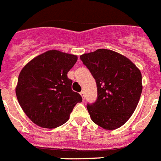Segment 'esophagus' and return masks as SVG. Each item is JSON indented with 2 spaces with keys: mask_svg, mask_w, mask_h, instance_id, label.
Listing matches in <instances>:
<instances>
[{
  "mask_svg": "<svg viewBox=\"0 0 161 161\" xmlns=\"http://www.w3.org/2000/svg\"><path fill=\"white\" fill-rule=\"evenodd\" d=\"M80 95H81L82 99L85 100V92H84V91H81V92H80Z\"/></svg>",
  "mask_w": 161,
  "mask_h": 161,
  "instance_id": "1",
  "label": "esophagus"
}]
</instances>
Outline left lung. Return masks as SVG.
<instances>
[{
	"label": "left lung",
	"mask_w": 161,
	"mask_h": 161,
	"mask_svg": "<svg viewBox=\"0 0 161 161\" xmlns=\"http://www.w3.org/2000/svg\"><path fill=\"white\" fill-rule=\"evenodd\" d=\"M80 58L97 84V100L87 104L91 120L105 130L120 128L138 106L142 90L141 71L129 58L110 49H97Z\"/></svg>",
	"instance_id": "8db88e82"
}]
</instances>
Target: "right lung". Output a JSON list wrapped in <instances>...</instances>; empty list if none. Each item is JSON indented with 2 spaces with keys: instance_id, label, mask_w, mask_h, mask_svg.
I'll use <instances>...</instances> for the list:
<instances>
[{
  "instance_id": "add662e5",
  "label": "right lung",
  "mask_w": 161,
  "mask_h": 161,
  "mask_svg": "<svg viewBox=\"0 0 161 161\" xmlns=\"http://www.w3.org/2000/svg\"><path fill=\"white\" fill-rule=\"evenodd\" d=\"M77 56L49 50L34 58L20 71L15 89L22 109L34 124L53 129L68 120L81 96L72 91L67 72Z\"/></svg>"
}]
</instances>
